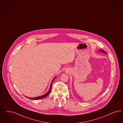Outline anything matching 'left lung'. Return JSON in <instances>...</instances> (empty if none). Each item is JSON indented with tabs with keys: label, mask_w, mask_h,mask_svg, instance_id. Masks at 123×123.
<instances>
[{
	"label": "left lung",
	"mask_w": 123,
	"mask_h": 123,
	"mask_svg": "<svg viewBox=\"0 0 123 123\" xmlns=\"http://www.w3.org/2000/svg\"><path fill=\"white\" fill-rule=\"evenodd\" d=\"M100 52H101L104 53H105V54H106V52H104V51H103V50H101V49H100Z\"/></svg>",
	"instance_id": "obj_1"
}]
</instances>
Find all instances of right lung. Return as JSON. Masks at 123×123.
Returning <instances> with one entry per match:
<instances>
[{"mask_svg": "<svg viewBox=\"0 0 123 123\" xmlns=\"http://www.w3.org/2000/svg\"><path fill=\"white\" fill-rule=\"evenodd\" d=\"M56 77H56H55L54 79L52 80V82H51V83L50 84V88H49V91L46 93V94H45L44 95H42V96H39V97H36V98H28V97H25L26 98H29V99H32V100H37V99H42V98H45V97H46L49 93H50V92H51V88H52V84H53V81L54 80V79H55V78Z\"/></svg>", "mask_w": 123, "mask_h": 123, "instance_id": "right-lung-1", "label": "right lung"}]
</instances>
